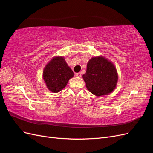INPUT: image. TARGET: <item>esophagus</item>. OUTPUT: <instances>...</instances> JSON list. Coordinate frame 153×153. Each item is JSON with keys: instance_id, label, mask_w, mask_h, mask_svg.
I'll list each match as a JSON object with an SVG mask.
<instances>
[{"instance_id": "obj_1", "label": "esophagus", "mask_w": 153, "mask_h": 153, "mask_svg": "<svg viewBox=\"0 0 153 153\" xmlns=\"http://www.w3.org/2000/svg\"><path fill=\"white\" fill-rule=\"evenodd\" d=\"M76 76L77 77H81V73H76Z\"/></svg>"}]
</instances>
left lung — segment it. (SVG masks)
Masks as SVG:
<instances>
[{"mask_svg":"<svg viewBox=\"0 0 153 153\" xmlns=\"http://www.w3.org/2000/svg\"><path fill=\"white\" fill-rule=\"evenodd\" d=\"M87 90L95 96L108 95L116 87L118 74L114 64L103 56L92 57L82 76Z\"/></svg>","mask_w":153,"mask_h":153,"instance_id":"obj_1","label":"left lung"}]
</instances>
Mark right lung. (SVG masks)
<instances>
[{"label": "right lung", "mask_w": 153, "mask_h": 153, "mask_svg": "<svg viewBox=\"0 0 153 153\" xmlns=\"http://www.w3.org/2000/svg\"><path fill=\"white\" fill-rule=\"evenodd\" d=\"M73 76L72 69L62 56L51 59L43 71V78L47 87L55 93L63 89Z\"/></svg>", "instance_id": "add662e5"}]
</instances>
